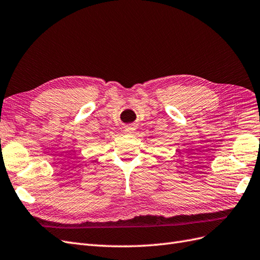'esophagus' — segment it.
<instances>
[{
  "label": "esophagus",
  "instance_id": "1",
  "mask_svg": "<svg viewBox=\"0 0 260 260\" xmlns=\"http://www.w3.org/2000/svg\"><path fill=\"white\" fill-rule=\"evenodd\" d=\"M137 130V125L135 123H130V124H127L124 127V131L125 133H129V135H131V133H133Z\"/></svg>",
  "mask_w": 260,
  "mask_h": 260
}]
</instances>
